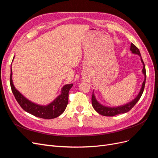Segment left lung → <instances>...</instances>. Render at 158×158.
Wrapping results in <instances>:
<instances>
[{
	"mask_svg": "<svg viewBox=\"0 0 158 158\" xmlns=\"http://www.w3.org/2000/svg\"><path fill=\"white\" fill-rule=\"evenodd\" d=\"M131 51H132L133 54H136L140 56V60H141L142 63L143 64L142 73L144 75V80L142 84V88L140 90V92L138 93L137 96L135 99H134L132 101H131L129 103H127L125 105H123V106H118V107H107V106H103V105L101 104L98 102V100L96 98H95V95L93 92L92 97V106L95 111H96L99 114H102V115L107 116V117H113L114 115H117V114H118L125 113L129 111L136 104V103L138 102V100H139L140 98H141L143 92H144L145 83H146V69H145V65L144 63V61H143L142 57H141V55H140L139 49H138L133 44H131Z\"/></svg>",
	"mask_w": 158,
	"mask_h": 158,
	"instance_id": "8db88e82",
	"label": "left lung"
}]
</instances>
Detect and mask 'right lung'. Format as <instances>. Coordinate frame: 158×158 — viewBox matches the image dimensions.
I'll return each mask as SVG.
<instances>
[{"mask_svg": "<svg viewBox=\"0 0 158 158\" xmlns=\"http://www.w3.org/2000/svg\"><path fill=\"white\" fill-rule=\"evenodd\" d=\"M14 59V57L13 60ZM10 70V82L12 92L19 105L25 111L37 117L45 119L54 118L63 113L69 103V90L73 87V84L64 85L61 89V94L55 99L47 106H41L28 100L15 88L12 78V67Z\"/></svg>", "mask_w": 158, "mask_h": 158, "instance_id": "obj_1", "label": "right lung"}]
</instances>
